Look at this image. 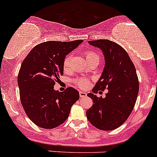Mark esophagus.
I'll use <instances>...</instances> for the list:
<instances>
[{"label": "esophagus", "instance_id": "obj_1", "mask_svg": "<svg viewBox=\"0 0 157 157\" xmlns=\"http://www.w3.org/2000/svg\"><path fill=\"white\" fill-rule=\"evenodd\" d=\"M86 96V93H84V92H82V91L79 92V96H80V97H85Z\"/></svg>", "mask_w": 157, "mask_h": 157}]
</instances>
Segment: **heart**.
<instances>
[{
    "mask_svg": "<svg viewBox=\"0 0 157 157\" xmlns=\"http://www.w3.org/2000/svg\"><path fill=\"white\" fill-rule=\"evenodd\" d=\"M86 57L87 61H89L90 64H93V63H96L98 64L100 60V56L98 53L95 51V50H89L86 51ZM70 61H71V55H67L64 57V61H63V67L64 69H67L68 67L69 64H70ZM73 83L75 86L78 88L80 89H86L90 86V79L87 78L80 77L76 78L73 80Z\"/></svg>",
    "mask_w": 157,
    "mask_h": 157,
    "instance_id": "b5f03b06",
    "label": "heart"
}]
</instances>
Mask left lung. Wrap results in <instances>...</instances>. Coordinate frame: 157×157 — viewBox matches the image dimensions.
Listing matches in <instances>:
<instances>
[{"instance_id":"8db88e82","label":"left lung","mask_w":157,"mask_h":157,"mask_svg":"<svg viewBox=\"0 0 157 157\" xmlns=\"http://www.w3.org/2000/svg\"><path fill=\"white\" fill-rule=\"evenodd\" d=\"M89 44L101 49L106 62L93 92L105 89L109 92L105 98L93 93L87 94L93 104L86 111V117L96 128L114 130L124 123L136 104L139 89L136 67L127 51L117 43L97 40L89 41Z\"/></svg>"}]
</instances>
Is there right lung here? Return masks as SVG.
Returning <instances> with one entry per match:
<instances>
[{"label":"right lung","mask_w":157,"mask_h":157,"mask_svg":"<svg viewBox=\"0 0 157 157\" xmlns=\"http://www.w3.org/2000/svg\"><path fill=\"white\" fill-rule=\"evenodd\" d=\"M82 42L47 41L30 50L18 71L20 100L29 118L37 126L51 129L68 117L71 107L78 99L75 89L55 91L54 86L64 74L63 61Z\"/></svg>","instance_id":"1"}]
</instances>
